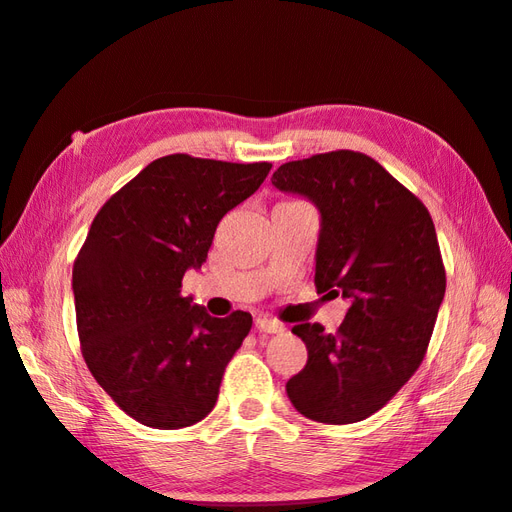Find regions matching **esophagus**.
<instances>
[{"label": "esophagus", "mask_w": 512, "mask_h": 512, "mask_svg": "<svg viewBox=\"0 0 512 512\" xmlns=\"http://www.w3.org/2000/svg\"><path fill=\"white\" fill-rule=\"evenodd\" d=\"M256 329L263 333H283V325H280L278 320H271L267 316L256 318Z\"/></svg>", "instance_id": "esophagus-1"}]
</instances>
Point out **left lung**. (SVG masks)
Returning a JSON list of instances; mask_svg holds the SVG:
<instances>
[{"mask_svg": "<svg viewBox=\"0 0 512 512\" xmlns=\"http://www.w3.org/2000/svg\"><path fill=\"white\" fill-rule=\"evenodd\" d=\"M271 185L318 207L316 289L351 302L336 333L318 322L291 329L309 358L287 395L309 420L360 422L409 382L429 347L446 291L433 218L362 152L289 161Z\"/></svg>", "mask_w": 512, "mask_h": 512, "instance_id": "1", "label": "left lung"}]
</instances>
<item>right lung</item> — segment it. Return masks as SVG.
Here are the masks:
<instances>
[{"label":"right lung","instance_id":"1","mask_svg":"<svg viewBox=\"0 0 512 512\" xmlns=\"http://www.w3.org/2000/svg\"><path fill=\"white\" fill-rule=\"evenodd\" d=\"M269 170L271 163L161 156L92 221L72 267L81 353L101 389L137 422L172 431L214 409L252 316L212 318L181 296V280L201 269L216 225Z\"/></svg>","mask_w":512,"mask_h":512}]
</instances>
